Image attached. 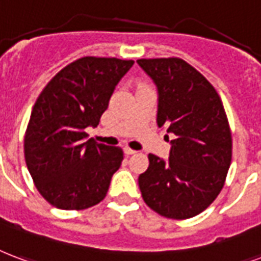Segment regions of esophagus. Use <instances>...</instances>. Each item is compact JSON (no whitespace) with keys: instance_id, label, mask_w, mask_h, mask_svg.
<instances>
[{"instance_id":"34e87169","label":"esophagus","mask_w":261,"mask_h":261,"mask_svg":"<svg viewBox=\"0 0 261 261\" xmlns=\"http://www.w3.org/2000/svg\"><path fill=\"white\" fill-rule=\"evenodd\" d=\"M124 153L125 155H134V153H137V152L134 149H131V148H128V146H127V148H124Z\"/></svg>"}]
</instances>
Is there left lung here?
Masks as SVG:
<instances>
[{"label": "left lung", "instance_id": "obj_1", "mask_svg": "<svg viewBox=\"0 0 261 261\" xmlns=\"http://www.w3.org/2000/svg\"><path fill=\"white\" fill-rule=\"evenodd\" d=\"M159 92L158 125L167 127L169 162L149 153L138 177L142 199L174 220L195 217L223 190L232 159V138L221 98L207 79L181 58L138 59Z\"/></svg>", "mask_w": 261, "mask_h": 261}]
</instances>
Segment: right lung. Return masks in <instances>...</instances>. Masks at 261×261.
Listing matches in <instances>:
<instances>
[{
  "instance_id": "right-lung-1",
  "label": "right lung",
  "mask_w": 261,
  "mask_h": 261,
  "mask_svg": "<svg viewBox=\"0 0 261 261\" xmlns=\"http://www.w3.org/2000/svg\"><path fill=\"white\" fill-rule=\"evenodd\" d=\"M134 61L84 57L52 77L33 106L24 159L37 191L62 210L95 206L108 194L123 160L120 146L87 140L113 90Z\"/></svg>"
}]
</instances>
